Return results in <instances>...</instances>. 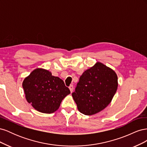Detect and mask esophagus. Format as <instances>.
<instances>
[{"label": "esophagus", "instance_id": "esophagus-1", "mask_svg": "<svg viewBox=\"0 0 147 147\" xmlns=\"http://www.w3.org/2000/svg\"><path fill=\"white\" fill-rule=\"evenodd\" d=\"M69 88V90H70V92H72L74 91V86L72 85V84H71V85H70V86Z\"/></svg>", "mask_w": 147, "mask_h": 147}]
</instances>
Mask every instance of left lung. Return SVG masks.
<instances>
[{"label":"left lung","instance_id":"obj_1","mask_svg":"<svg viewBox=\"0 0 147 147\" xmlns=\"http://www.w3.org/2000/svg\"><path fill=\"white\" fill-rule=\"evenodd\" d=\"M118 84L115 71L99 62L84 71L72 94L80 112L92 115L104 110L112 101Z\"/></svg>","mask_w":147,"mask_h":147}]
</instances>
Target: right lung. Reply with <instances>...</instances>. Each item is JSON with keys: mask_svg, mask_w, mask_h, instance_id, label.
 <instances>
[{"mask_svg": "<svg viewBox=\"0 0 147 147\" xmlns=\"http://www.w3.org/2000/svg\"><path fill=\"white\" fill-rule=\"evenodd\" d=\"M26 99L40 112L52 113L70 93L63 80L43 69H36L23 82Z\"/></svg>", "mask_w": 147, "mask_h": 147, "instance_id": "add662e5", "label": "right lung"}]
</instances>
